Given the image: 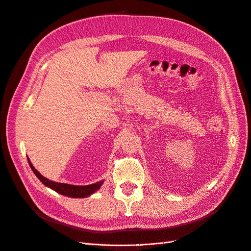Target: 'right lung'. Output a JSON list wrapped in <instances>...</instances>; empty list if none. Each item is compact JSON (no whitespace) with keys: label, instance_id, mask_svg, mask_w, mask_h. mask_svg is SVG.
I'll list each match as a JSON object with an SVG mask.
<instances>
[{"label":"right lung","instance_id":"right-lung-1","mask_svg":"<svg viewBox=\"0 0 251 251\" xmlns=\"http://www.w3.org/2000/svg\"><path fill=\"white\" fill-rule=\"evenodd\" d=\"M28 160V165L31 167V169L33 170L34 174L38 177V179L41 181L45 186L51 188L53 190H55L56 193L67 196V197H71V198H85L93 195L94 193H96L97 190L102 186L103 184V180L102 181L96 182L94 184H89V185H72V184H67V183H58V182H54L49 180L47 178H45L44 176H42L40 174L37 170L34 168V166L32 165V163Z\"/></svg>","mask_w":251,"mask_h":251}]
</instances>
